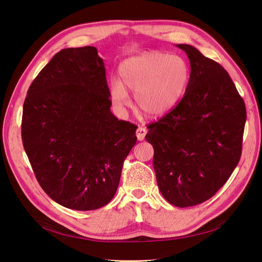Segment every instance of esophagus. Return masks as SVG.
Instances as JSON below:
<instances>
[{"label": "esophagus", "mask_w": 262, "mask_h": 262, "mask_svg": "<svg viewBox=\"0 0 262 262\" xmlns=\"http://www.w3.org/2000/svg\"><path fill=\"white\" fill-rule=\"evenodd\" d=\"M146 133H147V130H146V128H145V127L139 126L138 128H137L136 136H137V138H138V140H139V141H142V140L144 139V137H145Z\"/></svg>", "instance_id": "esophagus-1"}]
</instances>
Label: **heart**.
I'll return each instance as SVG.
<instances>
[{"instance_id":"1","label":"heart","mask_w":262,"mask_h":262,"mask_svg":"<svg viewBox=\"0 0 262 262\" xmlns=\"http://www.w3.org/2000/svg\"><path fill=\"white\" fill-rule=\"evenodd\" d=\"M120 79L110 80L109 93L113 102L124 107L129 104L126 90L135 93L142 113L158 117L169 113L184 96L190 70L186 60L161 52H146L124 60L119 67Z\"/></svg>"}]
</instances>
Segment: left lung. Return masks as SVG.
Masks as SVG:
<instances>
[{"instance_id":"1","label":"left lung","mask_w":262,"mask_h":262,"mask_svg":"<svg viewBox=\"0 0 262 262\" xmlns=\"http://www.w3.org/2000/svg\"><path fill=\"white\" fill-rule=\"evenodd\" d=\"M176 47L190 60L188 86L175 108L148 124L145 139L161 194L184 208L212 198L237 167L246 109L221 64L192 46Z\"/></svg>"}]
</instances>
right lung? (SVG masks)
Returning a JSON list of instances; mask_svg holds the SVG:
<instances>
[{
	"label": "right lung",
	"mask_w": 262,
	"mask_h": 262,
	"mask_svg": "<svg viewBox=\"0 0 262 262\" xmlns=\"http://www.w3.org/2000/svg\"><path fill=\"white\" fill-rule=\"evenodd\" d=\"M103 59L94 47L54 55L27 91L22 142L37 181L59 205L94 210L118 189L137 126L118 120Z\"/></svg>",
	"instance_id": "obj_1"
}]
</instances>
